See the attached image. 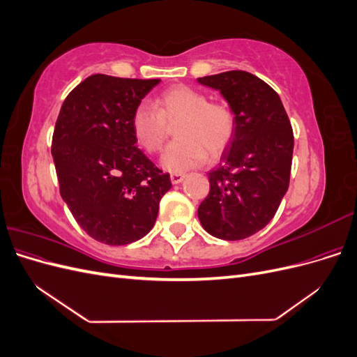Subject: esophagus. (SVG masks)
Listing matches in <instances>:
<instances>
[{"instance_id":"1","label":"esophagus","mask_w":357,"mask_h":357,"mask_svg":"<svg viewBox=\"0 0 357 357\" xmlns=\"http://www.w3.org/2000/svg\"><path fill=\"white\" fill-rule=\"evenodd\" d=\"M169 178L172 185H178V183H181L183 178H185V174H181V172H172Z\"/></svg>"}]
</instances>
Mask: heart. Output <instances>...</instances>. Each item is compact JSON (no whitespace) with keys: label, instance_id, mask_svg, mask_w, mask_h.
Instances as JSON below:
<instances>
[{"label":"heart","instance_id":"b5f03b06","mask_svg":"<svg viewBox=\"0 0 357 357\" xmlns=\"http://www.w3.org/2000/svg\"><path fill=\"white\" fill-rule=\"evenodd\" d=\"M156 107L146 101L137 104L131 129L138 144L149 153L164 147L168 123L178 121L177 142L171 143L160 158L164 168L181 172L201 167L207 158H219L235 135L236 119L225 102L210 101L208 95L186 84H176L162 92Z\"/></svg>","mask_w":357,"mask_h":357}]
</instances>
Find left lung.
<instances>
[{
    "instance_id": "1",
    "label": "left lung",
    "mask_w": 357,
    "mask_h": 357,
    "mask_svg": "<svg viewBox=\"0 0 357 357\" xmlns=\"http://www.w3.org/2000/svg\"><path fill=\"white\" fill-rule=\"evenodd\" d=\"M198 82L219 91L236 119L231 144L208 172L198 218L215 238L243 240L271 222L287 192L294 131L278 93L256 75L234 70Z\"/></svg>"
}]
</instances>
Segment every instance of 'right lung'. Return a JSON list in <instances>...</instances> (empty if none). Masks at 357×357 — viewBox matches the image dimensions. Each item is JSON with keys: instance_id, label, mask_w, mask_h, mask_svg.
<instances>
[{"instance_id": "right-lung-1", "label": "right lung", "mask_w": 357, "mask_h": 357, "mask_svg": "<svg viewBox=\"0 0 357 357\" xmlns=\"http://www.w3.org/2000/svg\"><path fill=\"white\" fill-rule=\"evenodd\" d=\"M159 79L93 74L68 93L52 138L59 192L93 240L123 245L150 232L160 198L171 189L142 150L131 116Z\"/></svg>"}]
</instances>
